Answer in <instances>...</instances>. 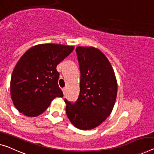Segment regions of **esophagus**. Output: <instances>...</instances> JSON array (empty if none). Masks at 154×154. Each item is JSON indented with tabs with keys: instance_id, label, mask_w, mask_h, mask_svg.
Returning a JSON list of instances; mask_svg holds the SVG:
<instances>
[{
	"instance_id": "esophagus-1",
	"label": "esophagus",
	"mask_w": 154,
	"mask_h": 154,
	"mask_svg": "<svg viewBox=\"0 0 154 154\" xmlns=\"http://www.w3.org/2000/svg\"><path fill=\"white\" fill-rule=\"evenodd\" d=\"M62 91H63V95H65V94H66V88H62Z\"/></svg>"
}]
</instances>
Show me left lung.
Masks as SVG:
<instances>
[{
	"label": "left lung",
	"mask_w": 154,
	"mask_h": 154,
	"mask_svg": "<svg viewBox=\"0 0 154 154\" xmlns=\"http://www.w3.org/2000/svg\"><path fill=\"white\" fill-rule=\"evenodd\" d=\"M81 72L80 92L75 104L65 100L70 122L81 130L101 125L111 113L116 100L118 83L105 54L94 47L76 48Z\"/></svg>",
	"instance_id": "left-lung-1"
}]
</instances>
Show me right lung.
Listing matches in <instances>:
<instances>
[{
  "label": "right lung",
  "instance_id": "1",
  "mask_svg": "<svg viewBox=\"0 0 154 154\" xmlns=\"http://www.w3.org/2000/svg\"><path fill=\"white\" fill-rule=\"evenodd\" d=\"M74 48L62 44H39L20 57L10 82L11 98L20 113L27 117L38 116L55 97H63L56 68Z\"/></svg>",
  "mask_w": 154,
  "mask_h": 154
}]
</instances>
